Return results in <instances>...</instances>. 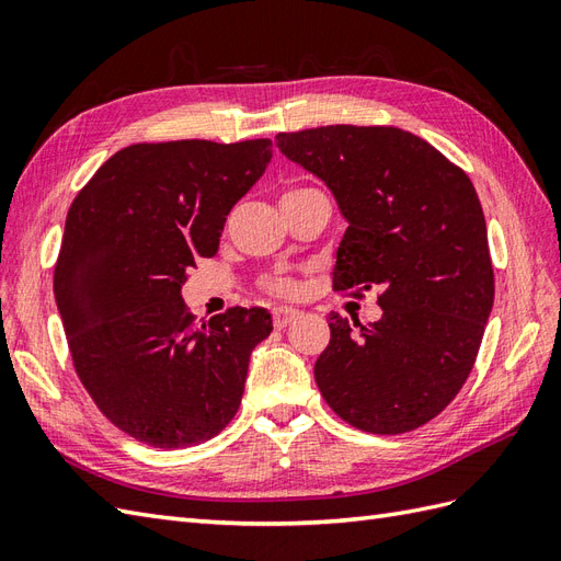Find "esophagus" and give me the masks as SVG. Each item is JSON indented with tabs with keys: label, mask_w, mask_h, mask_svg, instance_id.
<instances>
[{
	"label": "esophagus",
	"mask_w": 561,
	"mask_h": 561,
	"mask_svg": "<svg viewBox=\"0 0 561 561\" xmlns=\"http://www.w3.org/2000/svg\"><path fill=\"white\" fill-rule=\"evenodd\" d=\"M298 310L296 308H277L275 314H272V322H275L277 329H284L289 322H294L298 318Z\"/></svg>",
	"instance_id": "esophagus-1"
}]
</instances>
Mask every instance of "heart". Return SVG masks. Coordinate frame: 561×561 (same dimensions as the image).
<instances>
[{
  "instance_id": "1",
  "label": "heart",
  "mask_w": 561,
  "mask_h": 561,
  "mask_svg": "<svg viewBox=\"0 0 561 561\" xmlns=\"http://www.w3.org/2000/svg\"><path fill=\"white\" fill-rule=\"evenodd\" d=\"M298 192H306L304 186H298V190H286L284 194H282V198L284 196H291V194H298ZM267 289L272 291V294H279V296H294L296 294V284L294 282H289V279H270L267 282Z\"/></svg>"
}]
</instances>
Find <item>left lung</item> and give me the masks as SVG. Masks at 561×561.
<instances>
[{
    "instance_id": "1",
    "label": "left lung",
    "mask_w": 561,
    "mask_h": 561,
    "mask_svg": "<svg viewBox=\"0 0 561 561\" xmlns=\"http://www.w3.org/2000/svg\"><path fill=\"white\" fill-rule=\"evenodd\" d=\"M279 151L332 190L348 220L334 291L377 286L383 314L363 327L329 312L314 381L343 422L405 434L434 420L477 360L495 279L485 218L462 168L386 125L279 133Z\"/></svg>"
}]
</instances>
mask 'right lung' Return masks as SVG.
I'll return each instance as SVG.
<instances>
[{
	"mask_svg": "<svg viewBox=\"0 0 561 561\" xmlns=\"http://www.w3.org/2000/svg\"><path fill=\"white\" fill-rule=\"evenodd\" d=\"M270 158V139L133 144L70 204L54 267L70 357L104 417L139 443L190 448L239 410L270 312L229 308L196 324L180 291Z\"/></svg>",
	"mask_w": 561,
	"mask_h": 561,
	"instance_id": "obj_1",
	"label": "right lung"
}]
</instances>
